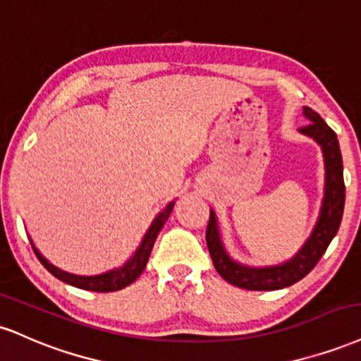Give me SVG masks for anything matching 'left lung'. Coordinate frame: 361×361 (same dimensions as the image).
<instances>
[{
	"label": "left lung",
	"mask_w": 361,
	"mask_h": 361,
	"mask_svg": "<svg viewBox=\"0 0 361 361\" xmlns=\"http://www.w3.org/2000/svg\"><path fill=\"white\" fill-rule=\"evenodd\" d=\"M304 114L309 125L300 128V133L314 138L323 147L326 164V189L323 207H321L319 219H317L314 231L309 236L300 252L292 260L279 267H267V269H250L240 264H235L224 252L221 238H219L218 223L213 211L209 214V221L206 228V243L209 255L213 258L214 269L231 286L247 290H277L289 287L299 282L314 269L326 248L329 247L338 228L341 224L343 209H345V180H343V159L338 143L336 133L326 125L323 118L314 109L304 108Z\"/></svg>",
	"instance_id": "1"
}]
</instances>
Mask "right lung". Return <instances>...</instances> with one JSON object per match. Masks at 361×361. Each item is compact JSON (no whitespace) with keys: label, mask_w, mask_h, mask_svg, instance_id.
<instances>
[{"label":"right lung","mask_w":361,"mask_h":361,"mask_svg":"<svg viewBox=\"0 0 361 361\" xmlns=\"http://www.w3.org/2000/svg\"><path fill=\"white\" fill-rule=\"evenodd\" d=\"M172 207H173V202L167 204V207H165L162 213L157 216L155 221L152 223L150 228H148L145 238H143L140 248L135 252V255L131 257L125 265L120 267V269L111 270V272H108V274L94 275V277H80V275H72V274L62 272V270H59L57 267L49 264V262H47L45 258L38 253V250L33 247V243H32L33 252H35V255L38 260H40V264L44 265L45 269L54 275V277H57L59 281L69 283V286L79 287V289H84V290H92V292L120 290V289H123V287L130 286L131 282L137 281V279L140 277V274L143 272V269H145V265L148 262V257H150L152 248H154L157 235H159V231L162 230L165 221H167V218L171 216Z\"/></svg>","instance_id":"add662e5"}]
</instances>
